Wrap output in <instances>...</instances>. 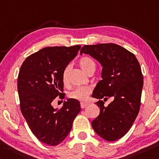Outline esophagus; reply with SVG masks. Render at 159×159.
<instances>
[{
	"label": "esophagus",
	"instance_id": "obj_1",
	"mask_svg": "<svg viewBox=\"0 0 159 159\" xmlns=\"http://www.w3.org/2000/svg\"><path fill=\"white\" fill-rule=\"evenodd\" d=\"M88 105L87 103H85V102H80V107L82 108V109H84L85 107H86Z\"/></svg>",
	"mask_w": 159,
	"mask_h": 159
}]
</instances>
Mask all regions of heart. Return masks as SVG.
<instances>
[{
	"mask_svg": "<svg viewBox=\"0 0 159 159\" xmlns=\"http://www.w3.org/2000/svg\"><path fill=\"white\" fill-rule=\"evenodd\" d=\"M79 66L85 74H89L92 70H95V64L93 60L89 57H83L79 60ZM69 66L65 68L62 73V81L64 84H67L69 82ZM92 92V89L89 86L78 87L69 93V97L71 99L77 100L79 101H86L89 99V97Z\"/></svg>",
	"mask_w": 159,
	"mask_h": 159,
	"instance_id": "heart-1",
	"label": "heart"
}]
</instances>
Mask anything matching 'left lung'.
Here are the masks:
<instances>
[{
  "mask_svg": "<svg viewBox=\"0 0 159 159\" xmlns=\"http://www.w3.org/2000/svg\"><path fill=\"white\" fill-rule=\"evenodd\" d=\"M80 55L86 54L101 64L102 80L98 83L92 97L99 99L100 114L91 122L98 136L113 142L127 134L140 109L143 75L134 54L120 45L108 43L85 45ZM113 101L104 105L108 97Z\"/></svg>",
  "mask_w": 159,
  "mask_h": 159,
  "instance_id": "8db88e82",
  "label": "left lung"
}]
</instances>
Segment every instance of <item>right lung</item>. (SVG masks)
<instances>
[{
    "mask_svg": "<svg viewBox=\"0 0 159 159\" xmlns=\"http://www.w3.org/2000/svg\"><path fill=\"white\" fill-rule=\"evenodd\" d=\"M80 49V45L43 48L27 57L20 69L17 90L22 114L33 134L47 145L57 146L65 139L81 110L79 100L71 98L61 109L52 105L57 96L64 98L63 70Z\"/></svg>",
    "mask_w": 159,
    "mask_h": 159,
    "instance_id": "right-lung-1",
    "label": "right lung"
}]
</instances>
